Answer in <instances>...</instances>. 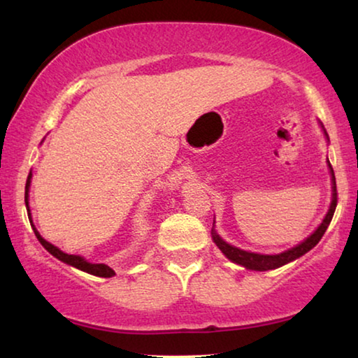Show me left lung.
Segmentation results:
<instances>
[{"label":"left lung","instance_id":"1","mask_svg":"<svg viewBox=\"0 0 358 358\" xmlns=\"http://www.w3.org/2000/svg\"><path fill=\"white\" fill-rule=\"evenodd\" d=\"M327 134V131H325ZM328 137V134H327ZM328 166H329V171H331V182H333V200H331V205H329V210L327 213L325 219H323V222L318 225V229L313 232L309 238L302 241L301 245L294 246V248H291L285 252H280V255H257V252H248V251H243V250H238L235 248V246L225 243V241L219 236L216 232H211L213 235V240L214 243L217 245V248L221 250L225 256L229 257L230 261H234L236 264H240V266H243L246 268H251V271H272V268H277V267H282L285 264H288L291 261L298 259L302 255H306L307 251H310L313 246H315L318 241L322 240V236L325 235L327 229L329 222H331L333 219V214L334 210H336V205H338V190H336V178H334V171H333V166L331 163L328 162Z\"/></svg>","mask_w":358,"mask_h":358}]
</instances>
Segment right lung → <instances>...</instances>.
<instances>
[{
    "instance_id": "1",
    "label": "right lung",
    "mask_w": 358,
    "mask_h": 358,
    "mask_svg": "<svg viewBox=\"0 0 358 358\" xmlns=\"http://www.w3.org/2000/svg\"><path fill=\"white\" fill-rule=\"evenodd\" d=\"M30 179H31V173L29 174V178H27V184H25V205H27V211H29V219H30V224H31V216H30V210H29V187H30ZM33 227V225H31ZM33 232H35L36 238L40 240V243L45 246V248L51 252V255L54 257H57L59 261H62L65 264H70V266H73L76 268H80V271L83 272H87L91 275H96V277H103V278H110L113 277L115 275V271L113 268H110L108 266H106V264H91L85 261L83 257L81 256H75V255H67V252L60 251L57 246H54L49 243V241H46L43 236L38 234V230L33 227Z\"/></svg>"
}]
</instances>
